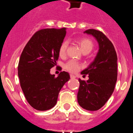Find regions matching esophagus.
Listing matches in <instances>:
<instances>
[{
	"label": "esophagus",
	"mask_w": 133,
	"mask_h": 133,
	"mask_svg": "<svg viewBox=\"0 0 133 133\" xmlns=\"http://www.w3.org/2000/svg\"><path fill=\"white\" fill-rule=\"evenodd\" d=\"M70 78H71V79H74V78H76V76H75L74 75L71 74V75H70Z\"/></svg>",
	"instance_id": "1"
}]
</instances>
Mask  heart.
Segmentation results:
<instances>
[{
  "instance_id": "b5f03b06",
  "label": "heart",
  "mask_w": 133,
  "mask_h": 133,
  "mask_svg": "<svg viewBox=\"0 0 133 133\" xmlns=\"http://www.w3.org/2000/svg\"><path fill=\"white\" fill-rule=\"evenodd\" d=\"M77 42L83 53H90L94 47L93 42L90 39H87V38H82V39H78ZM67 48H68V43L66 41H63L59 49V54L60 56H64L65 55ZM81 67H82V65L80 63L74 60H70L65 65V69L71 73H76L80 69Z\"/></svg>"
}]
</instances>
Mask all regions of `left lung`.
Listing matches in <instances>:
<instances>
[{
  "mask_svg": "<svg viewBox=\"0 0 133 133\" xmlns=\"http://www.w3.org/2000/svg\"><path fill=\"white\" fill-rule=\"evenodd\" d=\"M84 33L96 38L99 50L94 62L81 72L87 81L79 79L78 102L87 110H98L106 104L115 90L117 80V55L112 42L102 32L88 29Z\"/></svg>",
  "mask_w": 133,
  "mask_h": 133,
  "instance_id": "1",
  "label": "left lung"
}]
</instances>
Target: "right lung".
Listing matches in <instances>:
<instances>
[{"label":"right lung","instance_id":"add662e5","mask_svg":"<svg viewBox=\"0 0 133 133\" xmlns=\"http://www.w3.org/2000/svg\"><path fill=\"white\" fill-rule=\"evenodd\" d=\"M66 29H44L37 31L24 47L18 65L21 87L26 100L35 109L47 110L57 103L59 91L70 79L66 71L57 78L50 74L56 65L59 49Z\"/></svg>","mask_w":133,"mask_h":133}]
</instances>
